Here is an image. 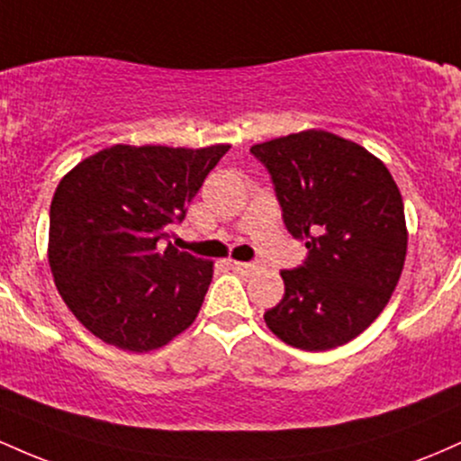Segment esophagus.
<instances>
[{"label": "esophagus", "mask_w": 461, "mask_h": 461, "mask_svg": "<svg viewBox=\"0 0 461 461\" xmlns=\"http://www.w3.org/2000/svg\"><path fill=\"white\" fill-rule=\"evenodd\" d=\"M231 268L234 271H240V273H247V271H253L256 268V264H249V262H231Z\"/></svg>", "instance_id": "34e87169"}]
</instances>
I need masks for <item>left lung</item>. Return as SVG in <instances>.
<instances>
[{"instance_id": "left-lung-1", "label": "left lung", "mask_w": 461, "mask_h": 461, "mask_svg": "<svg viewBox=\"0 0 461 461\" xmlns=\"http://www.w3.org/2000/svg\"><path fill=\"white\" fill-rule=\"evenodd\" d=\"M271 173L284 223L308 260L282 271L284 299L264 314L285 345L327 351L382 314L407 253L403 199L385 164L357 142L303 130L251 147Z\"/></svg>"}]
</instances>
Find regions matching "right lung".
Masks as SVG:
<instances>
[{"label": "right lung", "mask_w": 461, "mask_h": 461, "mask_svg": "<svg viewBox=\"0 0 461 461\" xmlns=\"http://www.w3.org/2000/svg\"><path fill=\"white\" fill-rule=\"evenodd\" d=\"M230 145H113L58 184L50 258L58 293L105 345L160 348L193 325L214 262L164 240Z\"/></svg>", "instance_id": "right-lung-1"}]
</instances>
